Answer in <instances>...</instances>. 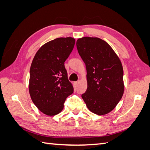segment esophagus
I'll use <instances>...</instances> for the list:
<instances>
[{
	"mask_svg": "<svg viewBox=\"0 0 150 150\" xmlns=\"http://www.w3.org/2000/svg\"><path fill=\"white\" fill-rule=\"evenodd\" d=\"M79 82H80V81H77V82H75V84L76 86H77V85L79 84Z\"/></svg>",
	"mask_w": 150,
	"mask_h": 150,
	"instance_id": "obj_1",
	"label": "esophagus"
}]
</instances>
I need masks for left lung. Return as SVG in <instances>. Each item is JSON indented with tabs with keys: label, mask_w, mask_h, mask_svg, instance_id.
Returning <instances> with one entry per match:
<instances>
[{
	"label": "left lung",
	"mask_w": 150,
	"mask_h": 150,
	"mask_svg": "<svg viewBox=\"0 0 150 150\" xmlns=\"http://www.w3.org/2000/svg\"><path fill=\"white\" fill-rule=\"evenodd\" d=\"M76 45L87 70L88 88L82 98L91 112L98 115L108 113L124 93L120 60L109 44L99 38L82 37Z\"/></svg>",
	"instance_id": "1"
}]
</instances>
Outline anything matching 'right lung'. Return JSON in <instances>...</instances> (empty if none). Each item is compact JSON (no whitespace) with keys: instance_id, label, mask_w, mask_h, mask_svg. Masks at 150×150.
<instances>
[{"instance_id":"right-lung-1","label":"right lung","mask_w":150,"mask_h":150,"mask_svg":"<svg viewBox=\"0 0 150 150\" xmlns=\"http://www.w3.org/2000/svg\"><path fill=\"white\" fill-rule=\"evenodd\" d=\"M72 37L57 38L38 50L31 63L29 91L34 104L50 116L59 113L73 92L64 62L74 47Z\"/></svg>"}]
</instances>
